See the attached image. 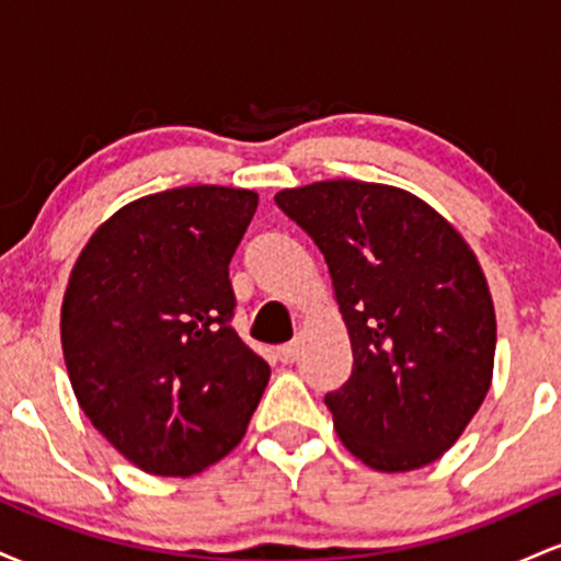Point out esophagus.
<instances>
[{"instance_id":"esophagus-1","label":"esophagus","mask_w":561,"mask_h":561,"mask_svg":"<svg viewBox=\"0 0 561 561\" xmlns=\"http://www.w3.org/2000/svg\"><path fill=\"white\" fill-rule=\"evenodd\" d=\"M298 353H300V343H287L276 347V356H279L282 364H293L295 358H298Z\"/></svg>"}]
</instances>
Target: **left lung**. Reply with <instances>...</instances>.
<instances>
[{
    "instance_id": "8db88e82",
    "label": "left lung",
    "mask_w": 561,
    "mask_h": 561,
    "mask_svg": "<svg viewBox=\"0 0 561 561\" xmlns=\"http://www.w3.org/2000/svg\"><path fill=\"white\" fill-rule=\"evenodd\" d=\"M274 203L317 242L353 347L327 392L343 446L377 472L433 465L493 379L495 311L478 255L433 205L390 184L317 182Z\"/></svg>"
}]
</instances>
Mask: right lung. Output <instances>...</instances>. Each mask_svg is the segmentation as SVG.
Listing matches in <instances>:
<instances>
[{
    "instance_id": "add662e5",
    "label": "right lung",
    "mask_w": 561,
    "mask_h": 561,
    "mask_svg": "<svg viewBox=\"0 0 561 561\" xmlns=\"http://www.w3.org/2000/svg\"><path fill=\"white\" fill-rule=\"evenodd\" d=\"M253 190L197 184L124 205L70 272L60 340L76 401L141 472L190 478L240 446L272 369L229 324Z\"/></svg>"
}]
</instances>
